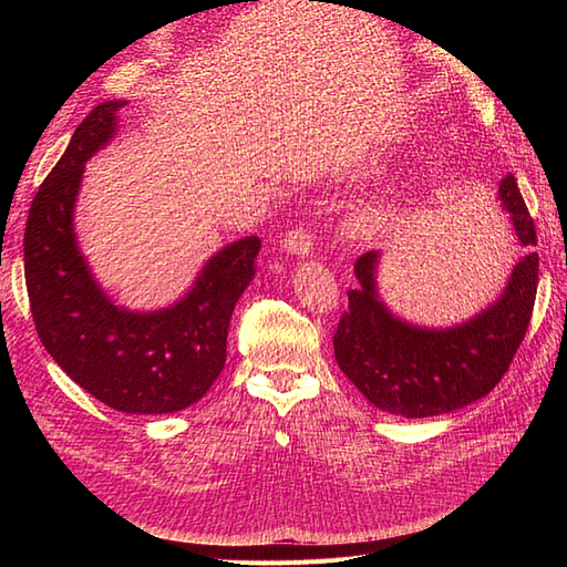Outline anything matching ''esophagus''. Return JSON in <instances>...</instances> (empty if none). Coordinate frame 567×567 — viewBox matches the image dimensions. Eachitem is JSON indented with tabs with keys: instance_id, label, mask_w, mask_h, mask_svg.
I'll return each instance as SVG.
<instances>
[{
	"instance_id": "esophagus-1",
	"label": "esophagus",
	"mask_w": 567,
	"mask_h": 567,
	"mask_svg": "<svg viewBox=\"0 0 567 567\" xmlns=\"http://www.w3.org/2000/svg\"><path fill=\"white\" fill-rule=\"evenodd\" d=\"M312 246H315V236H312V231L307 229V227L290 229L286 234V238H284V250L290 252V255H298V257L310 255Z\"/></svg>"
}]
</instances>
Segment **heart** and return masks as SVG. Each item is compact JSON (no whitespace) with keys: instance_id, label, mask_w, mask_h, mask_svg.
Returning a JSON list of instances; mask_svg holds the SVG:
<instances>
[{"instance_id":"b5f03b06","label":"heart","mask_w":567,"mask_h":567,"mask_svg":"<svg viewBox=\"0 0 567 567\" xmlns=\"http://www.w3.org/2000/svg\"><path fill=\"white\" fill-rule=\"evenodd\" d=\"M383 221H385V215L381 210H367V213L359 215V227H362L364 231L381 229Z\"/></svg>"}]
</instances>
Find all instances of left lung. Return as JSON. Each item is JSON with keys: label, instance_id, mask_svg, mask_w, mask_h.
<instances>
[{"label": "left lung", "instance_id": "obj_1", "mask_svg": "<svg viewBox=\"0 0 567 567\" xmlns=\"http://www.w3.org/2000/svg\"><path fill=\"white\" fill-rule=\"evenodd\" d=\"M518 244L537 246L535 221L516 177L499 184ZM379 252L359 255V286L348 290V310L333 333L336 362L364 398L390 414L425 419L466 406L504 379L525 338L539 281V255L513 267L502 298L452 329H425L394 317L375 288Z\"/></svg>", "mask_w": 567, "mask_h": 567}]
</instances>
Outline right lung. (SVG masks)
Instances as JSON below:
<instances>
[{"label": "right lung", "instance_id": "right-lung-1", "mask_svg": "<svg viewBox=\"0 0 567 567\" xmlns=\"http://www.w3.org/2000/svg\"><path fill=\"white\" fill-rule=\"evenodd\" d=\"M123 106L104 101L82 120L32 198L25 286L44 350L82 390L125 414H173L198 402L225 369L231 312L255 277L262 244L246 236L221 248L165 310L113 305L78 248L73 210L84 163L111 142Z\"/></svg>", "mask_w": 567, "mask_h": 567}]
</instances>
